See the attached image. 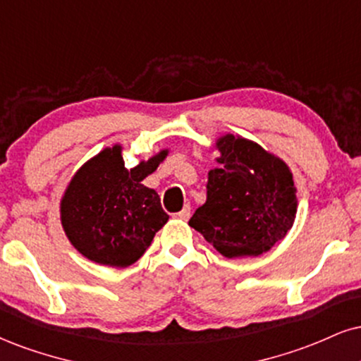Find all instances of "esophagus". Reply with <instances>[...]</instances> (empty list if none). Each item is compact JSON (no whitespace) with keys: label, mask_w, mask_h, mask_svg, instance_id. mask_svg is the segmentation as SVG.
<instances>
[{"label":"esophagus","mask_w":361,"mask_h":361,"mask_svg":"<svg viewBox=\"0 0 361 361\" xmlns=\"http://www.w3.org/2000/svg\"><path fill=\"white\" fill-rule=\"evenodd\" d=\"M176 216H178V219H181V220H188L190 219V205H188V203H186V205L181 208L180 212H178Z\"/></svg>","instance_id":"34e87169"}]
</instances>
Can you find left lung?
Masks as SVG:
<instances>
[{"mask_svg":"<svg viewBox=\"0 0 361 361\" xmlns=\"http://www.w3.org/2000/svg\"><path fill=\"white\" fill-rule=\"evenodd\" d=\"M208 173L207 202L188 225L224 257H255L282 240L298 214V188L284 159L255 141L224 134Z\"/></svg>","mask_w":361,"mask_h":361,"instance_id":"obj_1","label":"left lung"}]
</instances>
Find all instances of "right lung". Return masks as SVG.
Instances as JSON below:
<instances>
[{
    "label": "right lung",
    "mask_w": 361,
    "mask_h": 361,
    "mask_svg": "<svg viewBox=\"0 0 361 361\" xmlns=\"http://www.w3.org/2000/svg\"><path fill=\"white\" fill-rule=\"evenodd\" d=\"M168 153L169 147L128 169L116 142L73 173L60 198V224L79 254L109 267H128L145 254L169 216L142 180Z\"/></svg>",
    "instance_id": "1"
}]
</instances>
